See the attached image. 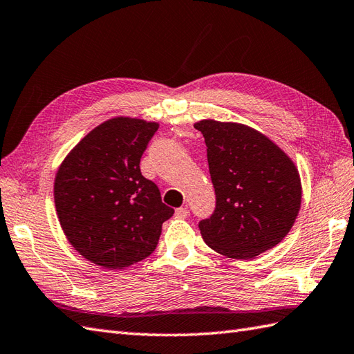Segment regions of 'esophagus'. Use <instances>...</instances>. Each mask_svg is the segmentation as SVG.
Wrapping results in <instances>:
<instances>
[{
	"label": "esophagus",
	"instance_id": "obj_1",
	"mask_svg": "<svg viewBox=\"0 0 354 354\" xmlns=\"http://www.w3.org/2000/svg\"><path fill=\"white\" fill-rule=\"evenodd\" d=\"M188 214H190V211H188V209L184 208V207H180V208H176V209H175V217H176V218H187Z\"/></svg>",
	"mask_w": 354,
	"mask_h": 354
}]
</instances>
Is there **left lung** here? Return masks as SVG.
<instances>
[{"mask_svg":"<svg viewBox=\"0 0 354 354\" xmlns=\"http://www.w3.org/2000/svg\"><path fill=\"white\" fill-rule=\"evenodd\" d=\"M216 209L199 221L203 241L227 258L252 259L281 243L301 203L299 170L268 137L241 123L201 120Z\"/></svg>","mask_w":354,"mask_h":354,"instance_id":"left-lung-1","label":"left lung"}]
</instances>
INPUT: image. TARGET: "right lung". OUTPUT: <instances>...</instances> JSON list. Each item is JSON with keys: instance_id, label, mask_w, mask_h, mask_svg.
<instances>
[{"instance_id": "right-lung-1", "label": "right lung", "mask_w": 354, "mask_h": 354, "mask_svg": "<svg viewBox=\"0 0 354 354\" xmlns=\"http://www.w3.org/2000/svg\"><path fill=\"white\" fill-rule=\"evenodd\" d=\"M158 123L114 118L73 147L57 171L59 221L80 254L109 270L149 257L161 226L175 209L140 171V160Z\"/></svg>"}]
</instances>
